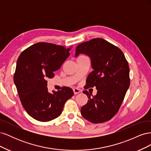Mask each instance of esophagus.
<instances>
[{
    "label": "esophagus",
    "mask_w": 151,
    "mask_h": 151,
    "mask_svg": "<svg viewBox=\"0 0 151 151\" xmlns=\"http://www.w3.org/2000/svg\"><path fill=\"white\" fill-rule=\"evenodd\" d=\"M73 91H74V94H78V93H81V90L79 89H77V88L73 89Z\"/></svg>",
    "instance_id": "obj_1"
}]
</instances>
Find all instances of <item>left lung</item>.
Returning a JSON list of instances; mask_svg holds the SVG:
<instances>
[{"mask_svg": "<svg viewBox=\"0 0 151 151\" xmlns=\"http://www.w3.org/2000/svg\"><path fill=\"white\" fill-rule=\"evenodd\" d=\"M88 55L93 70L86 79L85 89L96 87V96L84 91L89 98L81 115L93 123L107 122L119 110L130 83L129 63L122 50L103 38H94L78 45L76 57Z\"/></svg>", "mask_w": 151, "mask_h": 151, "instance_id": "obj_1", "label": "left lung"}]
</instances>
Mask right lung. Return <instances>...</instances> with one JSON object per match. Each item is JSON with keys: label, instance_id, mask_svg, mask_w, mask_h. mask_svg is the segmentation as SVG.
Returning a JSON list of instances; mask_svg holds the SVG:
<instances>
[{"label": "right lung", "instance_id": "right-lung-1", "mask_svg": "<svg viewBox=\"0 0 151 151\" xmlns=\"http://www.w3.org/2000/svg\"><path fill=\"white\" fill-rule=\"evenodd\" d=\"M70 50L39 42L24 50L18 58L14 81L22 106L34 119L46 122L57 118L67 100L74 95L72 89L65 86L48 93L47 81L55 76L54 72L69 56Z\"/></svg>", "mask_w": 151, "mask_h": 151}]
</instances>
